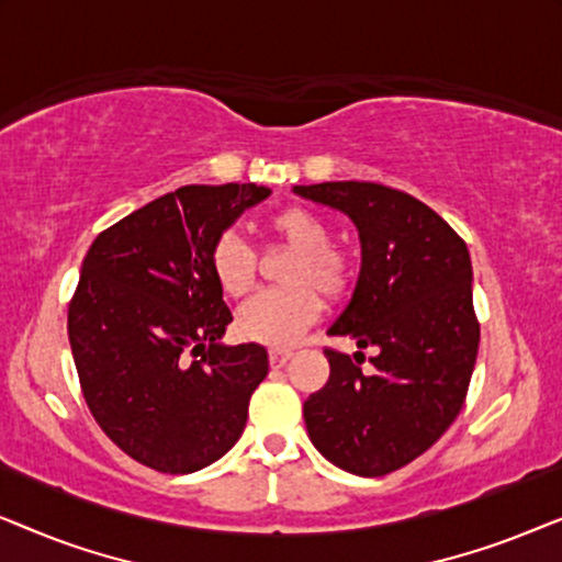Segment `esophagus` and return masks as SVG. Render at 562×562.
Returning a JSON list of instances; mask_svg holds the SVG:
<instances>
[{
  "mask_svg": "<svg viewBox=\"0 0 562 562\" xmlns=\"http://www.w3.org/2000/svg\"><path fill=\"white\" fill-rule=\"evenodd\" d=\"M291 356H294L291 350H271L268 352V363H271V368H283L291 360Z\"/></svg>",
  "mask_w": 562,
  "mask_h": 562,
  "instance_id": "esophagus-1",
  "label": "esophagus"
}]
</instances>
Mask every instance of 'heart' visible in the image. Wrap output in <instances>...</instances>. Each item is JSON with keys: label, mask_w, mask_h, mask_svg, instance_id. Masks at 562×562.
I'll use <instances>...</instances> for the list:
<instances>
[{"label": "heart", "mask_w": 562, "mask_h": 562, "mask_svg": "<svg viewBox=\"0 0 562 562\" xmlns=\"http://www.w3.org/2000/svg\"><path fill=\"white\" fill-rule=\"evenodd\" d=\"M266 227L291 250L281 271L286 286L250 299L237 312V333L268 348H289L317 322L319 293L329 302L348 294L356 281V260L340 245L329 243L327 222L306 206H283L268 217ZM210 268L227 296H245L256 283V256L235 233L214 240Z\"/></svg>", "instance_id": "b5f03b06"}]
</instances>
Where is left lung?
Returning <instances> with one entry per match:
<instances>
[{
    "instance_id": "left-lung-1",
    "label": "left lung",
    "mask_w": 562,
    "mask_h": 562,
    "mask_svg": "<svg viewBox=\"0 0 562 562\" xmlns=\"http://www.w3.org/2000/svg\"><path fill=\"white\" fill-rule=\"evenodd\" d=\"M340 210L360 235L352 299L327 335L350 337L364 357L325 348L329 379L304 402L314 448L342 471L394 473L440 440L463 409L479 356L468 248L440 214L404 191L371 181L294 187Z\"/></svg>"
}]
</instances>
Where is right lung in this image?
Instances as JSON below:
<instances>
[{"mask_svg":"<svg viewBox=\"0 0 562 562\" xmlns=\"http://www.w3.org/2000/svg\"><path fill=\"white\" fill-rule=\"evenodd\" d=\"M271 189L181 187L91 243L68 304L89 412L137 463L194 473L240 440L263 345H222L233 314L210 268L217 237Z\"/></svg>","mask_w":562,"mask_h":562,"instance_id":"add662e5","label":"right lung"}]
</instances>
